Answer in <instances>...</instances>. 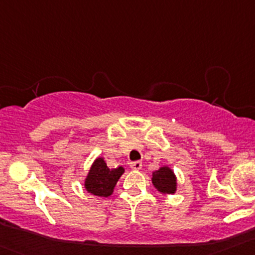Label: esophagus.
I'll return each mask as SVG.
<instances>
[{"label":"esophagus","mask_w":255,"mask_h":255,"mask_svg":"<svg viewBox=\"0 0 255 255\" xmlns=\"http://www.w3.org/2000/svg\"><path fill=\"white\" fill-rule=\"evenodd\" d=\"M129 166L133 170H139L142 168V161H130Z\"/></svg>","instance_id":"esophagus-1"}]
</instances>
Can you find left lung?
Returning <instances> with one entry per match:
<instances>
[{
    "label": "left lung",
    "mask_w": 255,
    "mask_h": 255,
    "mask_svg": "<svg viewBox=\"0 0 255 255\" xmlns=\"http://www.w3.org/2000/svg\"><path fill=\"white\" fill-rule=\"evenodd\" d=\"M154 187L164 195H173L176 191V176L169 166H161L154 171L151 177Z\"/></svg>",
    "instance_id": "obj_1"
}]
</instances>
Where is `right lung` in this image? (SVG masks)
I'll return each instance as SVG.
<instances>
[{
    "label": "right lung",
    "mask_w": 255,
    "mask_h": 255,
    "mask_svg": "<svg viewBox=\"0 0 255 255\" xmlns=\"http://www.w3.org/2000/svg\"><path fill=\"white\" fill-rule=\"evenodd\" d=\"M123 173H125V169L122 166L110 169L104 158H97L85 179V189L95 196H110L112 195L113 189Z\"/></svg>",
    "instance_id": "1"
}]
</instances>
